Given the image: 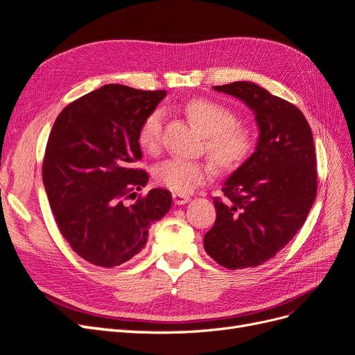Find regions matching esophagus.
<instances>
[{
	"label": "esophagus",
	"instance_id": "34e87169",
	"mask_svg": "<svg viewBox=\"0 0 355 355\" xmlns=\"http://www.w3.org/2000/svg\"><path fill=\"white\" fill-rule=\"evenodd\" d=\"M173 202L178 204V206H180V204H187L191 198L189 196H185V194H179V192H173Z\"/></svg>",
	"mask_w": 355,
	"mask_h": 355
}]
</instances>
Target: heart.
<instances>
[{
  "label": "heart",
  "mask_w": 355,
  "mask_h": 355,
  "mask_svg": "<svg viewBox=\"0 0 355 355\" xmlns=\"http://www.w3.org/2000/svg\"><path fill=\"white\" fill-rule=\"evenodd\" d=\"M187 114L206 135V149L220 168H234L249 157L253 148L252 132L235 123V115L223 105L198 99L187 106ZM164 112L155 110L145 116L137 132V141L148 153H158L163 144ZM155 180L170 191L185 194L211 178V167L202 161L167 158L154 168Z\"/></svg>",
  "instance_id": "1"
}]
</instances>
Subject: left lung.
I'll list each match as a JSON object with an SVG mask.
<instances>
[{"instance_id": "8db88e82", "label": "left lung", "mask_w": 355, "mask_h": 355, "mask_svg": "<svg viewBox=\"0 0 355 355\" xmlns=\"http://www.w3.org/2000/svg\"><path fill=\"white\" fill-rule=\"evenodd\" d=\"M214 90L241 99L256 115V151L214 197L216 222L204 249L228 270L254 268L272 259L302 227L317 196L313 132L293 103L261 85L235 81Z\"/></svg>"}]
</instances>
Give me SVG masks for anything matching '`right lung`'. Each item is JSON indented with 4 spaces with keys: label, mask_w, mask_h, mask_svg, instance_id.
Returning <instances> with one entry per match:
<instances>
[{
    "label": "right lung",
    "mask_w": 355,
    "mask_h": 355,
    "mask_svg": "<svg viewBox=\"0 0 355 355\" xmlns=\"http://www.w3.org/2000/svg\"><path fill=\"white\" fill-rule=\"evenodd\" d=\"M166 90L106 84L62 110L49 136L42 182L58 228L71 249L96 266L130 261L148 230L170 210V192L155 188L125 204L146 185L137 132Z\"/></svg>",
    "instance_id": "1"
}]
</instances>
